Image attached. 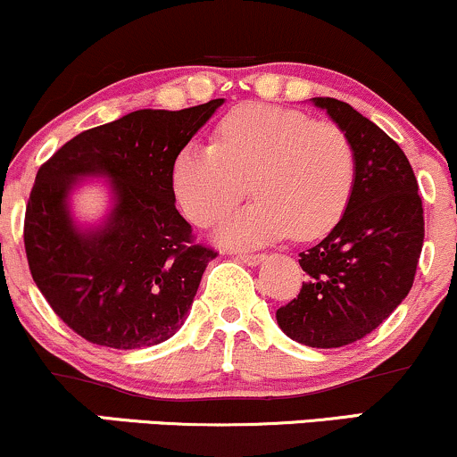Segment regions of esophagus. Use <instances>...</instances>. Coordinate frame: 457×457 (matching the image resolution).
I'll return each instance as SVG.
<instances>
[{"mask_svg": "<svg viewBox=\"0 0 457 457\" xmlns=\"http://www.w3.org/2000/svg\"><path fill=\"white\" fill-rule=\"evenodd\" d=\"M236 258H238L240 262H245V264L255 266V264H260L262 260H264V255H262V253H246V251H240V253H236Z\"/></svg>", "mask_w": 457, "mask_h": 457, "instance_id": "esophagus-1", "label": "esophagus"}]
</instances>
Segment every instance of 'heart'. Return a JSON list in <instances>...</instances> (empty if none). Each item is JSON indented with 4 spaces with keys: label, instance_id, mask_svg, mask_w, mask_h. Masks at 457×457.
<instances>
[{
    "label": "heart",
    "instance_id": "1",
    "mask_svg": "<svg viewBox=\"0 0 457 457\" xmlns=\"http://www.w3.org/2000/svg\"><path fill=\"white\" fill-rule=\"evenodd\" d=\"M258 197L219 225L225 245L255 246L292 234L316 240L342 221L356 185V152L342 127L298 109L245 103L217 124V141H191L171 165L178 206L211 228L246 195Z\"/></svg>",
    "mask_w": 457,
    "mask_h": 457
}]
</instances>
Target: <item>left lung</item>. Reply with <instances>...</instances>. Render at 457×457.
Segmentation results:
<instances>
[{
  "label": "left lung",
  "instance_id": "1",
  "mask_svg": "<svg viewBox=\"0 0 457 457\" xmlns=\"http://www.w3.org/2000/svg\"><path fill=\"white\" fill-rule=\"evenodd\" d=\"M356 152L348 211L322 243L303 251L307 281L277 322L312 348H342L380 327L411 292L423 246V204L400 145L337 98H313Z\"/></svg>",
  "mask_w": 457,
  "mask_h": 457
}]
</instances>
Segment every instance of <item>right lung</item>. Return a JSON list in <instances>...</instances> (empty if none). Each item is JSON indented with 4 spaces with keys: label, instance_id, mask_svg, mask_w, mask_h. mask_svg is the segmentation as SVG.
<instances>
[{
    "label": "right lung",
    "instance_id": "add662e5",
    "mask_svg": "<svg viewBox=\"0 0 457 457\" xmlns=\"http://www.w3.org/2000/svg\"><path fill=\"white\" fill-rule=\"evenodd\" d=\"M221 103L133 112L83 130L40 165L23 223L31 279L90 344L144 348L180 328L217 251L195 243L176 211L171 165ZM90 173L114 178L116 208L104 228L81 235L65 197L77 175Z\"/></svg>",
    "mask_w": 457,
    "mask_h": 457
}]
</instances>
